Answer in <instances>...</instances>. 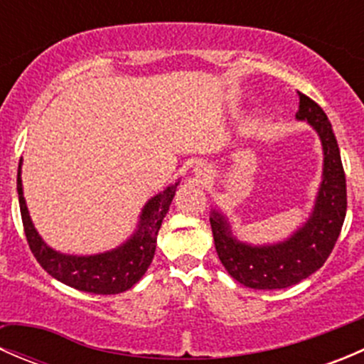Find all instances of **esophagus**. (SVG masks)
Masks as SVG:
<instances>
[{"label": "esophagus", "mask_w": 364, "mask_h": 364, "mask_svg": "<svg viewBox=\"0 0 364 364\" xmlns=\"http://www.w3.org/2000/svg\"><path fill=\"white\" fill-rule=\"evenodd\" d=\"M196 176L205 181V179H209V168L203 167V165H199V167H196Z\"/></svg>", "instance_id": "esophagus-1"}]
</instances>
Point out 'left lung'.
Here are the masks:
<instances>
[{"label":"left lung","mask_w":364,"mask_h":364,"mask_svg":"<svg viewBox=\"0 0 364 364\" xmlns=\"http://www.w3.org/2000/svg\"><path fill=\"white\" fill-rule=\"evenodd\" d=\"M297 119L317 130L324 148V179L310 220L285 243L248 247L234 240L220 213L209 218L215 248L230 277L250 289H285L299 284L324 266L335 248L347 213V185L340 148L326 112L310 97L299 93Z\"/></svg>","instance_id":"left-lung-1"}]
</instances>
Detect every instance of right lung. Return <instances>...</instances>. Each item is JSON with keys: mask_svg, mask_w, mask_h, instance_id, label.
I'll use <instances>...</instances> for the list:
<instances>
[{"mask_svg": "<svg viewBox=\"0 0 364 364\" xmlns=\"http://www.w3.org/2000/svg\"><path fill=\"white\" fill-rule=\"evenodd\" d=\"M176 186L178 183L168 186L164 193L153 197L146 204L141 215L139 230L121 248L91 257L63 255V253H58L47 247L33 227L24 203L19 164L17 193H19L21 216H23L24 234L29 250L50 277L63 282L68 287L77 289V291L93 292V294H119V292L128 291L141 280L155 257L156 236H159L161 220L167 215L168 205L172 203Z\"/></svg>", "mask_w": 364, "mask_h": 364, "instance_id": "obj_1", "label": "right lung"}]
</instances>
